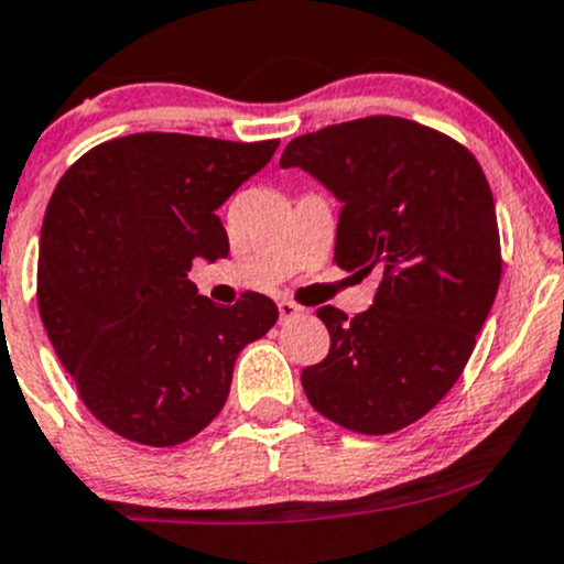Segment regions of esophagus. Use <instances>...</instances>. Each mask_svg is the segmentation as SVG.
<instances>
[{
  "instance_id": "34e87169",
  "label": "esophagus",
  "mask_w": 564,
  "mask_h": 564,
  "mask_svg": "<svg viewBox=\"0 0 564 564\" xmlns=\"http://www.w3.org/2000/svg\"><path fill=\"white\" fill-rule=\"evenodd\" d=\"M276 306H280V319H282V323H288V319L299 317V314L304 312V306H299V304H295L293 299H282L280 304H276Z\"/></svg>"
}]
</instances>
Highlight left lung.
Segmentation results:
<instances>
[{"mask_svg":"<svg viewBox=\"0 0 564 564\" xmlns=\"http://www.w3.org/2000/svg\"><path fill=\"white\" fill-rule=\"evenodd\" d=\"M280 166L306 169L344 204L338 269L381 274L368 312L317 308L330 349L301 373L308 403L352 433L409 427L459 379L498 293L487 177L457 139L392 115L295 137Z\"/></svg>","mask_w":564,"mask_h":564,"instance_id":"1","label":"left lung"}]
</instances>
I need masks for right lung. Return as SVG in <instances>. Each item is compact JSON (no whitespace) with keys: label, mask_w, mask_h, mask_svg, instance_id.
Returning <instances> with one entry per match:
<instances>
[{"label":"right lung","mask_w":564,"mask_h":564,"mask_svg":"<svg viewBox=\"0 0 564 564\" xmlns=\"http://www.w3.org/2000/svg\"><path fill=\"white\" fill-rule=\"evenodd\" d=\"M280 139L129 134L66 169L45 209L37 304L77 395L105 427L177 446L220 414L234 362L280 312L260 293L215 306L187 280L228 256L217 207Z\"/></svg>","instance_id":"1"}]
</instances>
